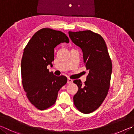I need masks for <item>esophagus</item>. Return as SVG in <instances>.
Listing matches in <instances>:
<instances>
[{
    "instance_id": "obj_1",
    "label": "esophagus",
    "mask_w": 134,
    "mask_h": 134,
    "mask_svg": "<svg viewBox=\"0 0 134 134\" xmlns=\"http://www.w3.org/2000/svg\"><path fill=\"white\" fill-rule=\"evenodd\" d=\"M72 80L71 79H70V78H68L67 83L68 84H71V83H72Z\"/></svg>"
}]
</instances>
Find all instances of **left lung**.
<instances>
[{"label":"left lung","instance_id":"1","mask_svg":"<svg viewBox=\"0 0 134 134\" xmlns=\"http://www.w3.org/2000/svg\"><path fill=\"white\" fill-rule=\"evenodd\" d=\"M69 37L81 48L84 63L89 72L82 84L80 80L73 82L79 90L73 97L75 107L84 114H89L99 107L108 94L110 87L112 62L105 41L91 30L72 32Z\"/></svg>","mask_w":134,"mask_h":134}]
</instances>
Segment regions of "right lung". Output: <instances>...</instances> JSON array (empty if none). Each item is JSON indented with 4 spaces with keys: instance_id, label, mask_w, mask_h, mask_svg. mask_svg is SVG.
<instances>
[{
    "instance_id": "1",
    "label": "right lung",
    "mask_w": 134,
    "mask_h": 134,
    "mask_svg": "<svg viewBox=\"0 0 134 134\" xmlns=\"http://www.w3.org/2000/svg\"><path fill=\"white\" fill-rule=\"evenodd\" d=\"M64 42L69 43L65 33L43 28L32 36L24 48L21 62L23 87L29 101L40 110L54 105L58 92L67 82L64 75L57 77L47 68L48 64L52 66L54 48Z\"/></svg>"
}]
</instances>
